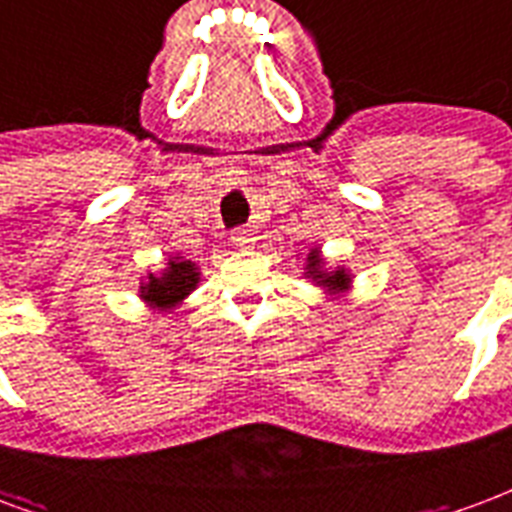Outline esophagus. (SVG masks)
Listing matches in <instances>:
<instances>
[{
	"label": "esophagus",
	"instance_id": "1",
	"mask_svg": "<svg viewBox=\"0 0 512 512\" xmlns=\"http://www.w3.org/2000/svg\"><path fill=\"white\" fill-rule=\"evenodd\" d=\"M232 242L240 248V251H248V248H253V242H256V237H253V229H237V232L232 234Z\"/></svg>",
	"mask_w": 512,
	"mask_h": 512
}]
</instances>
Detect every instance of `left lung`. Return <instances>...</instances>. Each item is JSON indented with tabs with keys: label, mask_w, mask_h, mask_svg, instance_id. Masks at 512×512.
Returning a JSON list of instances; mask_svg holds the SVG:
<instances>
[{
	"label": "left lung",
	"mask_w": 512,
	"mask_h": 512,
	"mask_svg": "<svg viewBox=\"0 0 512 512\" xmlns=\"http://www.w3.org/2000/svg\"><path fill=\"white\" fill-rule=\"evenodd\" d=\"M305 278L313 280L315 286H321L329 294H343L351 288V272L345 267H334V270H326V259L321 256V248H310L305 259Z\"/></svg>",
	"instance_id": "1"
}]
</instances>
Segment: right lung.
<instances>
[{
  "label": "right lung",
  "instance_id": "obj_1",
  "mask_svg": "<svg viewBox=\"0 0 512 512\" xmlns=\"http://www.w3.org/2000/svg\"><path fill=\"white\" fill-rule=\"evenodd\" d=\"M199 267L197 261L186 259V256H169L167 267L153 275L148 272V278L140 283V299L148 307H159V310H172V307L183 305V299L199 286Z\"/></svg>",
  "mask_w": 512,
  "mask_h": 512
}]
</instances>
